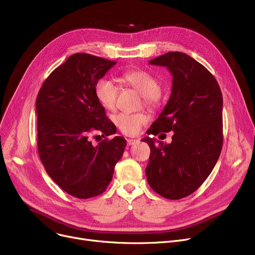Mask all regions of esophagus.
Here are the masks:
<instances>
[{
    "instance_id": "1",
    "label": "esophagus",
    "mask_w": 255,
    "mask_h": 255,
    "mask_svg": "<svg viewBox=\"0 0 255 255\" xmlns=\"http://www.w3.org/2000/svg\"><path fill=\"white\" fill-rule=\"evenodd\" d=\"M137 141H138V139H134V138H127V144H128V145L134 144V143H136Z\"/></svg>"
}]
</instances>
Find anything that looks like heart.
<instances>
[{
	"instance_id": "obj_1",
	"label": "heart",
	"mask_w": 255,
	"mask_h": 255,
	"mask_svg": "<svg viewBox=\"0 0 255 255\" xmlns=\"http://www.w3.org/2000/svg\"><path fill=\"white\" fill-rule=\"evenodd\" d=\"M122 82L134 90L142 96L144 104L154 109L159 103L160 87L159 80L143 70H132L125 72L122 76ZM95 95L98 102L107 111L116 109L117 98L119 95V87L111 78L102 77L95 85ZM150 117L145 113L127 114L121 113L114 117V122L120 131L125 135H135L142 126L148 124Z\"/></svg>"
}]
</instances>
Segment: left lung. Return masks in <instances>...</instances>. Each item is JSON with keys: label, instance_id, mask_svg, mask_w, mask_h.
Masks as SVG:
<instances>
[{"label": "left lung", "instance_id": "left-lung-1", "mask_svg": "<svg viewBox=\"0 0 255 255\" xmlns=\"http://www.w3.org/2000/svg\"><path fill=\"white\" fill-rule=\"evenodd\" d=\"M149 64L166 67L172 87L162 113L146 133L172 131L173 135L170 143L142 139L151 149L145 175L159 195L181 199L198 189L220 156L222 94L211 72L186 53L169 51Z\"/></svg>", "mask_w": 255, "mask_h": 255}]
</instances>
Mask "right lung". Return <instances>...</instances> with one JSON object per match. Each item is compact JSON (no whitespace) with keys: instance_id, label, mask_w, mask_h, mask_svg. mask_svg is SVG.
<instances>
[{"instance_id":"obj_1","label":"right lung","mask_w":255,"mask_h":255,"mask_svg":"<svg viewBox=\"0 0 255 255\" xmlns=\"http://www.w3.org/2000/svg\"><path fill=\"white\" fill-rule=\"evenodd\" d=\"M117 62L74 53L45 79L36 99L38 152L48 176L68 194L90 198L103 193L122 157L126 139L94 145L93 131L117 132L95 95V85Z\"/></svg>"}]
</instances>
